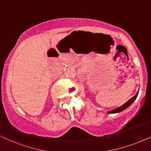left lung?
I'll return each mask as SVG.
<instances>
[{
    "instance_id": "left-lung-1",
    "label": "left lung",
    "mask_w": 151,
    "mask_h": 151,
    "mask_svg": "<svg viewBox=\"0 0 151 151\" xmlns=\"http://www.w3.org/2000/svg\"><path fill=\"white\" fill-rule=\"evenodd\" d=\"M138 93L139 92H137V94L135 95L134 97H132V98L131 99H129V100L127 101V102H125V104H123V105L119 106V107L115 109L110 111L108 112V114H113V113H117V112H121V111H123L124 109H127L129 106H130L131 104H132L133 102H134L135 100H136L137 95H138Z\"/></svg>"
}]
</instances>
